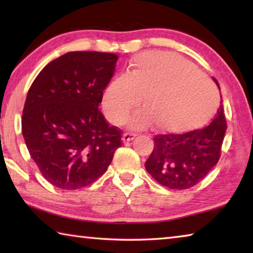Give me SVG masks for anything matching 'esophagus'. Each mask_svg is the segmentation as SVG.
Masks as SVG:
<instances>
[{
	"instance_id": "34e87169",
	"label": "esophagus",
	"mask_w": 253,
	"mask_h": 253,
	"mask_svg": "<svg viewBox=\"0 0 253 253\" xmlns=\"http://www.w3.org/2000/svg\"><path fill=\"white\" fill-rule=\"evenodd\" d=\"M136 137V134H134V132H124L123 135V142L124 143H127V142H130V140H132Z\"/></svg>"
}]
</instances>
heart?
I'll return each instance as SVG.
<instances>
[{"mask_svg":"<svg viewBox=\"0 0 253 253\" xmlns=\"http://www.w3.org/2000/svg\"><path fill=\"white\" fill-rule=\"evenodd\" d=\"M142 99L143 110L129 125L143 129L181 132L199 126L216 108L217 91L198 68L177 55L145 52L136 55L126 75L114 77L102 92V109L113 124L125 122Z\"/></svg>","mask_w":253,"mask_h":253,"instance_id":"heart-1","label":"heart"}]
</instances>
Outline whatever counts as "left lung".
Wrapping results in <instances>:
<instances>
[{"label":"left lung","mask_w":253,"mask_h":253,"mask_svg":"<svg viewBox=\"0 0 253 253\" xmlns=\"http://www.w3.org/2000/svg\"><path fill=\"white\" fill-rule=\"evenodd\" d=\"M212 79L220 89L217 80ZM225 131L223 106L220 104L212 122L201 129L156 135L145 169L163 186L173 190L194 186L219 162Z\"/></svg>","instance_id":"obj_1"}]
</instances>
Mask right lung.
I'll return each mask as SVG.
<instances>
[{"mask_svg":"<svg viewBox=\"0 0 253 253\" xmlns=\"http://www.w3.org/2000/svg\"><path fill=\"white\" fill-rule=\"evenodd\" d=\"M118 57L75 51L48 63L30 87L22 134L46 181L62 190L90 185L122 146V130L99 110Z\"/></svg>","mask_w":253,"mask_h":253,"instance_id":"add662e5","label":"right lung"}]
</instances>
